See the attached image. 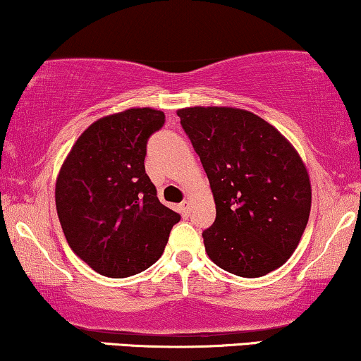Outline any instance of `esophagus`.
I'll return each instance as SVG.
<instances>
[{"label": "esophagus", "mask_w": 361, "mask_h": 361, "mask_svg": "<svg viewBox=\"0 0 361 361\" xmlns=\"http://www.w3.org/2000/svg\"><path fill=\"white\" fill-rule=\"evenodd\" d=\"M179 209H180V212H182V215L189 216V214H190V202H189V200H184V202H182V204L179 205Z\"/></svg>", "instance_id": "34e87169"}]
</instances>
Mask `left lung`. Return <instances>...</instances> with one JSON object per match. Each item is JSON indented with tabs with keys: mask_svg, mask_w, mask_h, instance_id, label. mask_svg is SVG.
I'll return each instance as SVG.
<instances>
[{
	"mask_svg": "<svg viewBox=\"0 0 361 361\" xmlns=\"http://www.w3.org/2000/svg\"><path fill=\"white\" fill-rule=\"evenodd\" d=\"M200 157L216 216L204 230L209 258L241 278L283 266L310 214V182L290 142L246 110L194 106L177 111Z\"/></svg>",
	"mask_w": 361,
	"mask_h": 361,
	"instance_id": "obj_1",
	"label": "left lung"
}]
</instances>
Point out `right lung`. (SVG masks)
Listing matches in <instances>:
<instances>
[{"mask_svg": "<svg viewBox=\"0 0 361 361\" xmlns=\"http://www.w3.org/2000/svg\"><path fill=\"white\" fill-rule=\"evenodd\" d=\"M164 121L152 108L102 118L82 133L57 177L56 207L68 245L108 278L154 264L180 220L157 199L145 169L147 140Z\"/></svg>", "mask_w": 361, "mask_h": 361, "instance_id": "obj_1", "label": "right lung"}]
</instances>
